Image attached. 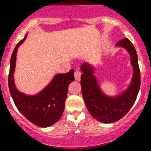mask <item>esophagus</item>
I'll use <instances>...</instances> for the list:
<instances>
[{"mask_svg": "<svg viewBox=\"0 0 151 151\" xmlns=\"http://www.w3.org/2000/svg\"><path fill=\"white\" fill-rule=\"evenodd\" d=\"M80 75H81V73L79 70H76L74 72V78H75L76 80H78L79 78H80Z\"/></svg>", "mask_w": 151, "mask_h": 151, "instance_id": "esophagus-1", "label": "esophagus"}]
</instances>
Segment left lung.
I'll use <instances>...</instances> for the list:
<instances>
[{"label":"left lung","instance_id":"8db88e82","mask_svg":"<svg viewBox=\"0 0 151 151\" xmlns=\"http://www.w3.org/2000/svg\"><path fill=\"white\" fill-rule=\"evenodd\" d=\"M27 37V34H26L24 38L15 46L11 57L8 88L13 101L21 114L37 126L47 128L56 123L61 118L68 86L74 80V71L70 70L68 73L56 74L38 94L27 96L20 92L15 85L14 72L17 49L24 42Z\"/></svg>","mask_w":151,"mask_h":151}]
</instances>
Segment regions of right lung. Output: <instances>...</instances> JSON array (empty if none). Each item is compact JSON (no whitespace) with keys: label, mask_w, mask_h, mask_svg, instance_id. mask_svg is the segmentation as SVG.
<instances>
[{"label":"right lung","mask_w":151,"mask_h":151,"mask_svg":"<svg viewBox=\"0 0 151 151\" xmlns=\"http://www.w3.org/2000/svg\"><path fill=\"white\" fill-rule=\"evenodd\" d=\"M117 46L124 47L128 50L133 66L131 85L119 96L115 97L105 96L101 92L96 79L93 75L94 69L88 63H84L81 67L82 72L81 85L85 105L92 117L106 124L117 122L129 112L136 101L140 88V71L135 47L128 38L120 40Z\"/></svg>","instance_id":"obj_1"}]
</instances>
